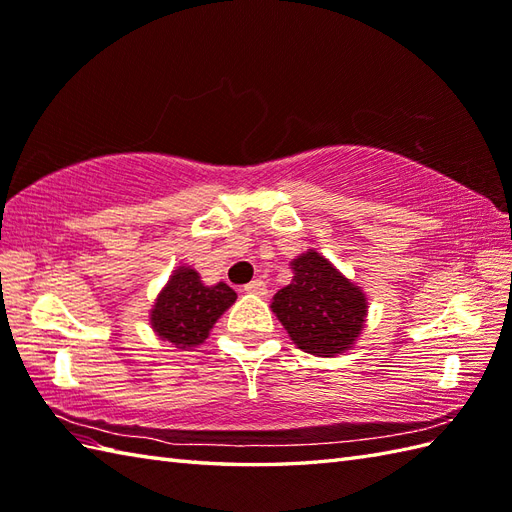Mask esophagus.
Returning <instances> with one entry per match:
<instances>
[{
    "label": "esophagus",
    "instance_id": "1",
    "mask_svg": "<svg viewBox=\"0 0 512 512\" xmlns=\"http://www.w3.org/2000/svg\"><path fill=\"white\" fill-rule=\"evenodd\" d=\"M244 292L248 294H257V296H264L268 290H266V281L264 279H253L251 283L244 285Z\"/></svg>",
    "mask_w": 512,
    "mask_h": 512
}]
</instances>
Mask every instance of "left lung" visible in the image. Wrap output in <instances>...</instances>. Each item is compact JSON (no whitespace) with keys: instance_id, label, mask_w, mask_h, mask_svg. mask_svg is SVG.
Listing matches in <instances>:
<instances>
[{"instance_id":"obj_1","label":"left lung","mask_w":512,"mask_h":512,"mask_svg":"<svg viewBox=\"0 0 512 512\" xmlns=\"http://www.w3.org/2000/svg\"><path fill=\"white\" fill-rule=\"evenodd\" d=\"M294 277L272 299V312L299 349L320 358L347 351L360 336L366 299L316 251L292 261Z\"/></svg>"}]
</instances>
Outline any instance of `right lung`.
Returning <instances> with one entry per match:
<instances>
[{
    "mask_svg": "<svg viewBox=\"0 0 512 512\" xmlns=\"http://www.w3.org/2000/svg\"><path fill=\"white\" fill-rule=\"evenodd\" d=\"M235 299L237 294L227 283L205 285L196 270L181 266L154 303L150 323L163 340L178 349L196 347Z\"/></svg>",
    "mask_w": 512,
    "mask_h": 512,
    "instance_id": "1",
    "label": "right lung"
}]
</instances>
